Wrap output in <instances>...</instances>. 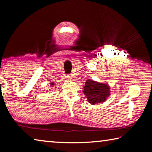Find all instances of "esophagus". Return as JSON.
<instances>
[{"mask_svg": "<svg viewBox=\"0 0 152 152\" xmlns=\"http://www.w3.org/2000/svg\"><path fill=\"white\" fill-rule=\"evenodd\" d=\"M66 78H67V79H68V80H71V79H72V76H71V75H68V76H66Z\"/></svg>", "mask_w": 152, "mask_h": 152, "instance_id": "esophagus-1", "label": "esophagus"}]
</instances>
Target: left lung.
I'll return each instance as SVG.
<instances>
[{"label": "left lung", "mask_w": 152, "mask_h": 152, "mask_svg": "<svg viewBox=\"0 0 152 152\" xmlns=\"http://www.w3.org/2000/svg\"><path fill=\"white\" fill-rule=\"evenodd\" d=\"M88 102L92 105L104 102L110 94V86L105 82L94 81L88 79L85 82L83 90Z\"/></svg>", "instance_id": "8db88e82"}]
</instances>
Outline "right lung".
Returning <instances> with one entry per match:
<instances>
[{"label": "right lung", "instance_id": "obj_1", "mask_svg": "<svg viewBox=\"0 0 152 152\" xmlns=\"http://www.w3.org/2000/svg\"><path fill=\"white\" fill-rule=\"evenodd\" d=\"M54 84H55L54 82H51V87L54 86Z\"/></svg>", "mask_w": 152, "mask_h": 152}]
</instances>
